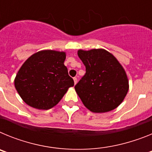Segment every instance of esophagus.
<instances>
[{
	"mask_svg": "<svg viewBox=\"0 0 152 152\" xmlns=\"http://www.w3.org/2000/svg\"><path fill=\"white\" fill-rule=\"evenodd\" d=\"M74 82H75V84H77V77H74Z\"/></svg>",
	"mask_w": 152,
	"mask_h": 152,
	"instance_id": "obj_1",
	"label": "esophagus"
}]
</instances>
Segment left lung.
I'll return each mask as SVG.
<instances>
[{
	"instance_id": "1",
	"label": "left lung",
	"mask_w": 152,
	"mask_h": 152,
	"mask_svg": "<svg viewBox=\"0 0 152 152\" xmlns=\"http://www.w3.org/2000/svg\"><path fill=\"white\" fill-rule=\"evenodd\" d=\"M77 55L85 65L86 73L75 88L84 105L94 113L116 108L129 91L128 78L121 64L102 49L79 50Z\"/></svg>"
}]
</instances>
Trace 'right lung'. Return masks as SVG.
Masks as SVG:
<instances>
[{"label":"right lung","instance_id":"obj_1","mask_svg":"<svg viewBox=\"0 0 152 152\" xmlns=\"http://www.w3.org/2000/svg\"><path fill=\"white\" fill-rule=\"evenodd\" d=\"M65 53L53 50L36 52L26 60L16 76V90L26 104L49 110L61 100L74 80L64 66Z\"/></svg>","mask_w":152,"mask_h":152}]
</instances>
